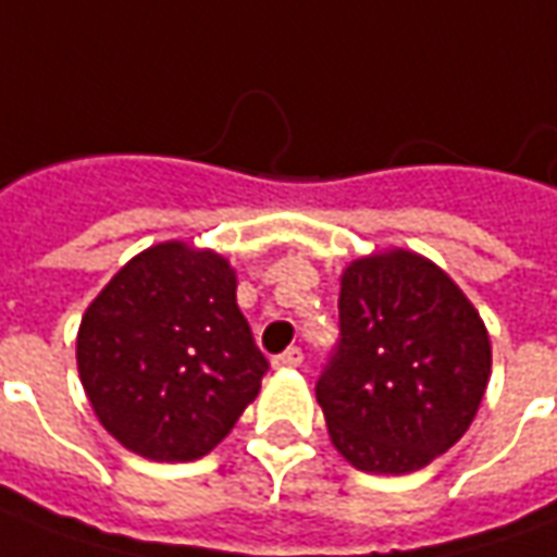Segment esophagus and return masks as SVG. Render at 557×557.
I'll return each mask as SVG.
<instances>
[{
    "label": "esophagus",
    "instance_id": "obj_1",
    "mask_svg": "<svg viewBox=\"0 0 557 557\" xmlns=\"http://www.w3.org/2000/svg\"><path fill=\"white\" fill-rule=\"evenodd\" d=\"M301 361H305L301 346H289V349H283L280 356H274V368H298Z\"/></svg>",
    "mask_w": 557,
    "mask_h": 557
}]
</instances>
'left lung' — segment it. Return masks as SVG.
I'll use <instances>...</instances> for the list:
<instances>
[{
  "mask_svg": "<svg viewBox=\"0 0 557 557\" xmlns=\"http://www.w3.org/2000/svg\"><path fill=\"white\" fill-rule=\"evenodd\" d=\"M341 337L317 380L337 453L364 473H410L461 441L492 373V344L465 292L407 250L341 277Z\"/></svg>",
  "mask_w": 557,
  "mask_h": 557,
  "instance_id": "obj_1",
  "label": "left lung"
}]
</instances>
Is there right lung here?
Here are the masks:
<instances>
[{"instance_id":"add662e5","label":"right lung","mask_w":557,"mask_h":557,"mask_svg":"<svg viewBox=\"0 0 557 557\" xmlns=\"http://www.w3.org/2000/svg\"><path fill=\"white\" fill-rule=\"evenodd\" d=\"M223 256L169 240L87 307L77 371L99 422L150 461H193L235 428L268 371Z\"/></svg>"}]
</instances>
